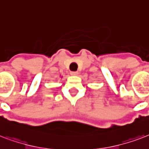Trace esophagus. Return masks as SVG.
<instances>
[{
	"label": "esophagus",
	"mask_w": 149,
	"mask_h": 149,
	"mask_svg": "<svg viewBox=\"0 0 149 149\" xmlns=\"http://www.w3.org/2000/svg\"><path fill=\"white\" fill-rule=\"evenodd\" d=\"M71 75H78V71H71Z\"/></svg>",
	"instance_id": "esophagus-1"
}]
</instances>
